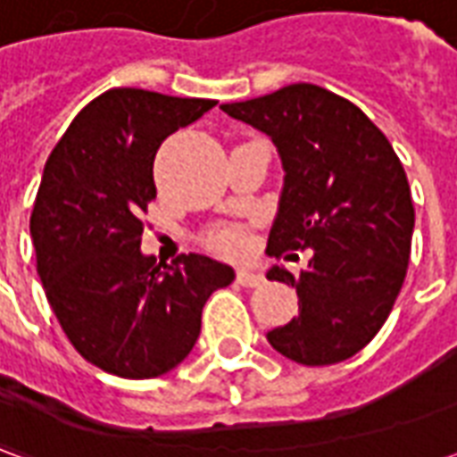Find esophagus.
I'll return each mask as SVG.
<instances>
[{"instance_id":"esophagus-1","label":"esophagus","mask_w":457,"mask_h":457,"mask_svg":"<svg viewBox=\"0 0 457 457\" xmlns=\"http://www.w3.org/2000/svg\"><path fill=\"white\" fill-rule=\"evenodd\" d=\"M262 281H264V278H262V274H257L254 269H249V267L237 269V284H239V287L254 288V287H259Z\"/></svg>"}]
</instances>
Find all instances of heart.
I'll return each instance as SVG.
<instances>
[{"instance_id": "b5f03b06", "label": "heart", "mask_w": 457, "mask_h": 457, "mask_svg": "<svg viewBox=\"0 0 457 457\" xmlns=\"http://www.w3.org/2000/svg\"><path fill=\"white\" fill-rule=\"evenodd\" d=\"M210 245L220 249V252L235 254V252L245 247V232L239 228H220L210 235Z\"/></svg>"}]
</instances>
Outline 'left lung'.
Wrapping results in <instances>:
<instances>
[{
  "label": "left lung",
  "instance_id": "8db88e82",
  "mask_svg": "<svg viewBox=\"0 0 457 457\" xmlns=\"http://www.w3.org/2000/svg\"><path fill=\"white\" fill-rule=\"evenodd\" d=\"M220 110L264 131L281 156L269 257L313 249L298 277L269 269L267 278L296 287L298 318L267 340L298 364L343 362L379 333L406 277L413 203L402 161L357 104L318 85Z\"/></svg>",
  "mask_w": 457,
  "mask_h": 457
}]
</instances>
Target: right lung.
<instances>
[{"label": "right lung", "mask_w": 457, "mask_h": 457, "mask_svg": "<svg viewBox=\"0 0 457 457\" xmlns=\"http://www.w3.org/2000/svg\"><path fill=\"white\" fill-rule=\"evenodd\" d=\"M215 104L114 87L85 104L46 161L31 212L36 269L68 340L104 372L173 370L198 340L210 294L235 278L203 254L156 264L139 249L161 141Z\"/></svg>", "instance_id": "obj_1"}]
</instances>
